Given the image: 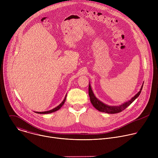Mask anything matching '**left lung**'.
Here are the masks:
<instances>
[{
    "mask_svg": "<svg viewBox=\"0 0 158 158\" xmlns=\"http://www.w3.org/2000/svg\"><path fill=\"white\" fill-rule=\"evenodd\" d=\"M143 85H142V87H141L140 91L133 98H132L129 101L124 102V104H123L120 106H108L107 104H105L102 102L100 101L94 96L90 84L89 85V98H90V101H91L92 104L99 111L102 112H106V113H108V114H116V113H118V112H120L123 111V110H124L127 107H128L135 99H136L139 96V94H141V90L143 89Z\"/></svg>",
    "mask_w": 158,
    "mask_h": 158,
    "instance_id": "8db88e82",
    "label": "left lung"
}]
</instances>
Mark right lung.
Masks as SVG:
<instances>
[{"instance_id": "1", "label": "right lung", "mask_w": 158, "mask_h": 158, "mask_svg": "<svg viewBox=\"0 0 158 158\" xmlns=\"http://www.w3.org/2000/svg\"><path fill=\"white\" fill-rule=\"evenodd\" d=\"M66 96H67V95H66L65 97L64 98V99L63 100V101H62L58 106H57L56 107H55V108H54V109H51V110H48V111H44V112H36V113H38V114H49V113H52V112H55V111H57V110H59V109L64 105V102H65V99H66Z\"/></svg>"}]
</instances>
